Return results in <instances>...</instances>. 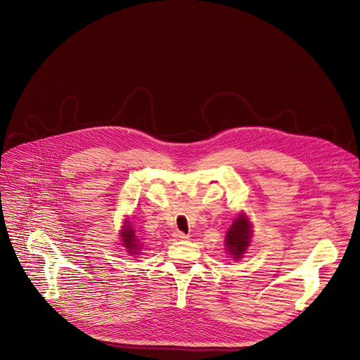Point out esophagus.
<instances>
[{
  "label": "esophagus",
  "mask_w": 360,
  "mask_h": 360,
  "mask_svg": "<svg viewBox=\"0 0 360 360\" xmlns=\"http://www.w3.org/2000/svg\"><path fill=\"white\" fill-rule=\"evenodd\" d=\"M174 237H176V240H187V238H188V236L184 234V233H181V231H177V233L174 234Z\"/></svg>",
  "instance_id": "esophagus-1"
}]
</instances>
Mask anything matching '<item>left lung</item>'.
Listing matches in <instances>:
<instances>
[{
  "label": "left lung",
  "instance_id": "1",
  "mask_svg": "<svg viewBox=\"0 0 360 360\" xmlns=\"http://www.w3.org/2000/svg\"><path fill=\"white\" fill-rule=\"evenodd\" d=\"M250 223L248 220L244 217V215H240V217L233 223V226L230 227L229 233H227V248L229 252H231L234 255V258H241L243 254L245 252L248 244H250Z\"/></svg>",
  "mask_w": 360,
  "mask_h": 360
}]
</instances>
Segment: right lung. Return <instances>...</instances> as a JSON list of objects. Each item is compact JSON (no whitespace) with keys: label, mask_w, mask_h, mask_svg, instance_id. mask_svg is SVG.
Here are the masks:
<instances>
[{"label":"right lung","mask_w":360,"mask_h":360,"mask_svg":"<svg viewBox=\"0 0 360 360\" xmlns=\"http://www.w3.org/2000/svg\"><path fill=\"white\" fill-rule=\"evenodd\" d=\"M123 243H124V247L129 248L130 254H136V248L139 247L137 244V240H136V236H134V231L131 229L129 230H124L123 231Z\"/></svg>","instance_id":"obj_1"}]
</instances>
